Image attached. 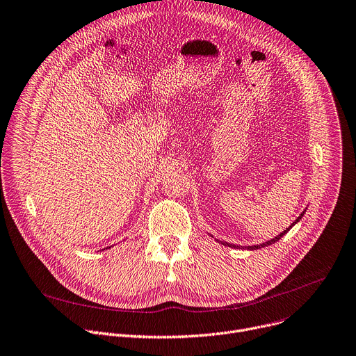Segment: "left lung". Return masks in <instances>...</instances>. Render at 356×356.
I'll use <instances>...</instances> for the list:
<instances>
[{
  "mask_svg": "<svg viewBox=\"0 0 356 356\" xmlns=\"http://www.w3.org/2000/svg\"><path fill=\"white\" fill-rule=\"evenodd\" d=\"M305 214V210L296 218V221H293V224L289 225V227L286 229V230H284L282 233H280L277 237H274V238H271V240H268V241H266V243H263V244H257V245H248V247H243V248H247V250H258V248H263V247H267V245H271V244H274V243H277L282 236H285L291 229H293V225H296L301 218H302V216ZM218 241V240H217ZM220 244H222V245H227V247H232V248H241L240 245H236V244H230V243H225V241H218Z\"/></svg>",
  "mask_w": 356,
  "mask_h": 356,
  "instance_id": "obj_1",
  "label": "left lung"
}]
</instances>
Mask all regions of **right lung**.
Returning a JSON list of instances; mask_svg holds the SVG:
<instances>
[{
	"instance_id": "obj_1",
	"label": "right lung",
	"mask_w": 356,
	"mask_h": 356,
	"mask_svg": "<svg viewBox=\"0 0 356 356\" xmlns=\"http://www.w3.org/2000/svg\"><path fill=\"white\" fill-rule=\"evenodd\" d=\"M104 250H105V248H104Z\"/></svg>"
}]
</instances>
